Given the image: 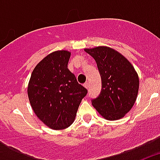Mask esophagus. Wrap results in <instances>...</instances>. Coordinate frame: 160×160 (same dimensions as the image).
<instances>
[{
  "label": "esophagus",
  "mask_w": 160,
  "mask_h": 160,
  "mask_svg": "<svg viewBox=\"0 0 160 160\" xmlns=\"http://www.w3.org/2000/svg\"><path fill=\"white\" fill-rule=\"evenodd\" d=\"M84 87H85V88H87V89L89 88V87H90V84H89L88 82H87L86 83H84Z\"/></svg>",
  "instance_id": "obj_1"
}]
</instances>
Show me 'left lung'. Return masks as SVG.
Returning <instances> with one entry per match:
<instances>
[{
	"mask_svg": "<svg viewBox=\"0 0 160 160\" xmlns=\"http://www.w3.org/2000/svg\"><path fill=\"white\" fill-rule=\"evenodd\" d=\"M97 63L102 78L99 96L92 105L107 120L123 118L136 101L139 79L135 68L123 55L108 46L85 49Z\"/></svg>",
	"mask_w": 160,
	"mask_h": 160,
	"instance_id": "left-lung-1",
	"label": "left lung"
}]
</instances>
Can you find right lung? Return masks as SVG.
Here are the masks:
<instances>
[{
  "label": "right lung",
  "instance_id": "add662e5",
  "mask_svg": "<svg viewBox=\"0 0 160 160\" xmlns=\"http://www.w3.org/2000/svg\"><path fill=\"white\" fill-rule=\"evenodd\" d=\"M70 54L67 50L48 54L35 66L28 84L32 111L53 130L66 129L73 123L82 99L87 94L68 69Z\"/></svg>",
  "mask_w": 160,
  "mask_h": 160
}]
</instances>
